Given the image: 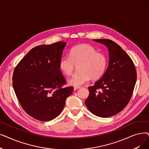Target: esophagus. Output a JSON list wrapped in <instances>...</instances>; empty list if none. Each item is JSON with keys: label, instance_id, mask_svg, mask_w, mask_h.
I'll return each mask as SVG.
<instances>
[{"label": "esophagus", "instance_id": "obj_1", "mask_svg": "<svg viewBox=\"0 0 149 149\" xmlns=\"http://www.w3.org/2000/svg\"><path fill=\"white\" fill-rule=\"evenodd\" d=\"M80 87H79V86H74V90H77V89H79V88H80Z\"/></svg>", "mask_w": 149, "mask_h": 149}]
</instances>
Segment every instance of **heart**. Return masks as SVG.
<instances>
[{
  "label": "heart",
  "instance_id": "1",
  "mask_svg": "<svg viewBox=\"0 0 149 149\" xmlns=\"http://www.w3.org/2000/svg\"><path fill=\"white\" fill-rule=\"evenodd\" d=\"M107 58L102 52L88 44L76 46L70 50L69 55L63 56L59 63V68L66 75L72 74L75 65L79 72L69 80V85L79 86L87 83L91 78L99 79L105 74L107 66Z\"/></svg>",
  "mask_w": 149,
  "mask_h": 149
}]
</instances>
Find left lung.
I'll return each mask as SVG.
<instances>
[{
  "mask_svg": "<svg viewBox=\"0 0 149 149\" xmlns=\"http://www.w3.org/2000/svg\"><path fill=\"white\" fill-rule=\"evenodd\" d=\"M93 41L107 47L109 65L102 78L88 88L89 95L85 104L94 115L108 118L118 114L127 105L137 75L131 58L117 43L108 39Z\"/></svg>",
  "mask_w": 149,
  "mask_h": 149,
  "instance_id": "8db88e82",
  "label": "left lung"
}]
</instances>
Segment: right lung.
Wrapping results in <instances>:
<instances>
[{
    "label": "right lung",
    "mask_w": 149,
    "mask_h": 149,
    "mask_svg": "<svg viewBox=\"0 0 149 149\" xmlns=\"http://www.w3.org/2000/svg\"><path fill=\"white\" fill-rule=\"evenodd\" d=\"M63 41L31 49L13 74V86L21 106L31 117L49 121L62 111L74 88H63L66 80L59 68Z\"/></svg>",
    "instance_id": "1"
}]
</instances>
